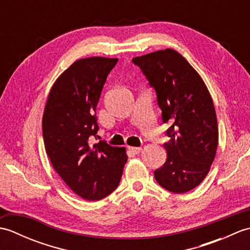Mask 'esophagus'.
<instances>
[{
	"mask_svg": "<svg viewBox=\"0 0 250 250\" xmlns=\"http://www.w3.org/2000/svg\"><path fill=\"white\" fill-rule=\"evenodd\" d=\"M128 150L131 155L135 156V155H139V153L142 151V148L141 147H129Z\"/></svg>",
	"mask_w": 250,
	"mask_h": 250,
	"instance_id": "1",
	"label": "esophagus"
}]
</instances>
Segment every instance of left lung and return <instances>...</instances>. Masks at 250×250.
<instances>
[{
	"instance_id": "8db88e82",
	"label": "left lung",
	"mask_w": 250,
	"mask_h": 250,
	"mask_svg": "<svg viewBox=\"0 0 250 250\" xmlns=\"http://www.w3.org/2000/svg\"><path fill=\"white\" fill-rule=\"evenodd\" d=\"M157 92L162 120L168 124L167 158L155 171L158 184L174 193L199 186L208 174L218 145L213 100L199 73L173 49L132 59Z\"/></svg>"
}]
</instances>
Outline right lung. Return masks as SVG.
Segmentation results:
<instances>
[{
	"mask_svg": "<svg viewBox=\"0 0 250 250\" xmlns=\"http://www.w3.org/2000/svg\"><path fill=\"white\" fill-rule=\"evenodd\" d=\"M118 59H79L58 77L43 115L45 149L68 187L88 201H99L118 187L128 160L125 147L93 144L99 125L97 105Z\"/></svg>",
	"mask_w": 250,
	"mask_h": 250,
	"instance_id": "obj_1",
	"label": "right lung"
}]
</instances>
